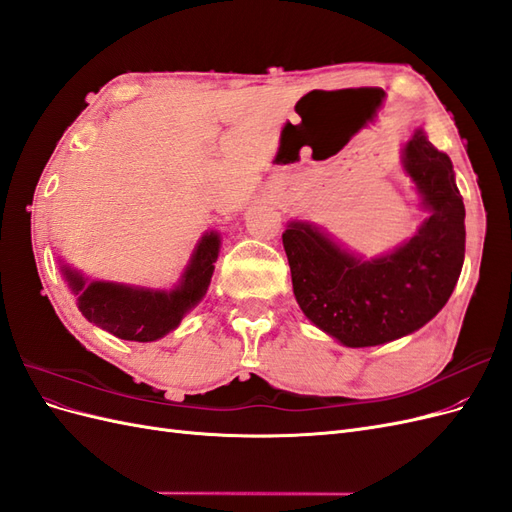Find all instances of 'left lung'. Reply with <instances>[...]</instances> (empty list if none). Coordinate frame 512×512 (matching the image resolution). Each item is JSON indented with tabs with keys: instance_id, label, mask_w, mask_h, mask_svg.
Masks as SVG:
<instances>
[{
	"instance_id": "8db88e82",
	"label": "left lung",
	"mask_w": 512,
	"mask_h": 512,
	"mask_svg": "<svg viewBox=\"0 0 512 512\" xmlns=\"http://www.w3.org/2000/svg\"><path fill=\"white\" fill-rule=\"evenodd\" d=\"M404 170L431 215L395 252L363 260L307 222H290L282 235L303 314L348 348L378 346L421 329L459 280L466 207L451 158L416 130L404 147Z\"/></svg>"
}]
</instances>
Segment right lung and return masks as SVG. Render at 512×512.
<instances>
[{
  "label": "right lung",
  "instance_id": "1",
  "mask_svg": "<svg viewBox=\"0 0 512 512\" xmlns=\"http://www.w3.org/2000/svg\"><path fill=\"white\" fill-rule=\"evenodd\" d=\"M220 254V235L207 232L173 290H151L113 282H87L85 277L61 265L68 286L76 294L83 316L96 327L130 342H156L179 327L183 316L200 303L209 288L213 262Z\"/></svg>",
  "mask_w": 512,
  "mask_h": 512
}]
</instances>
